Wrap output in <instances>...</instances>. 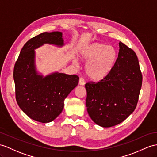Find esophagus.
I'll return each mask as SVG.
<instances>
[{
    "label": "esophagus",
    "instance_id": "esophagus-1",
    "mask_svg": "<svg viewBox=\"0 0 157 157\" xmlns=\"http://www.w3.org/2000/svg\"><path fill=\"white\" fill-rule=\"evenodd\" d=\"M85 79H84L83 78L81 77L79 78V85H85Z\"/></svg>",
    "mask_w": 157,
    "mask_h": 157
}]
</instances>
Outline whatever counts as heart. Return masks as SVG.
Here are the masks:
<instances>
[{"label":"heart","mask_w":157,"mask_h":157,"mask_svg":"<svg viewBox=\"0 0 157 157\" xmlns=\"http://www.w3.org/2000/svg\"><path fill=\"white\" fill-rule=\"evenodd\" d=\"M80 56L87 61L86 75L93 81H101L111 71L117 59V52L111 46L94 43L82 48Z\"/></svg>","instance_id":"heart-1"}]
</instances>
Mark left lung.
Returning <instances> with one entry per match:
<instances>
[{"label": "left lung", "instance_id": "obj_1", "mask_svg": "<svg viewBox=\"0 0 157 157\" xmlns=\"http://www.w3.org/2000/svg\"><path fill=\"white\" fill-rule=\"evenodd\" d=\"M119 48L108 75L98 82L85 84L87 112L102 127L118 124L135 110L142 86V72L136 53L122 42Z\"/></svg>", "mask_w": 157, "mask_h": 157}]
</instances>
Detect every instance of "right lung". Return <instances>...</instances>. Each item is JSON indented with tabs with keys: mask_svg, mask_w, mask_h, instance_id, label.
<instances>
[{
	"mask_svg": "<svg viewBox=\"0 0 157 157\" xmlns=\"http://www.w3.org/2000/svg\"><path fill=\"white\" fill-rule=\"evenodd\" d=\"M44 43L64 44L61 32L43 33L23 46L14 67L15 97L18 105L32 119L46 123L63 111L64 101L77 86L76 75L55 72L43 77L34 66V50Z\"/></svg>",
	"mask_w": 157,
	"mask_h": 157,
	"instance_id": "right-lung-1",
	"label": "right lung"
}]
</instances>
